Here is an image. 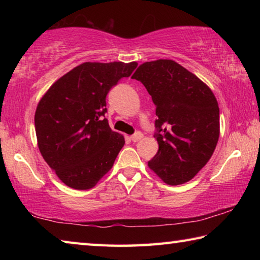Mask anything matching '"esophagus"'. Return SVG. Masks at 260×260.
I'll return each instance as SVG.
<instances>
[{
    "label": "esophagus",
    "mask_w": 260,
    "mask_h": 260,
    "mask_svg": "<svg viewBox=\"0 0 260 260\" xmlns=\"http://www.w3.org/2000/svg\"><path fill=\"white\" fill-rule=\"evenodd\" d=\"M142 138H143V134L141 133V132H136L134 135L131 136V140L133 141V142H138V141H140Z\"/></svg>",
    "instance_id": "obj_1"
}]
</instances>
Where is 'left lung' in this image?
Listing matches in <instances>:
<instances>
[{
    "label": "left lung",
    "mask_w": 260,
    "mask_h": 260,
    "mask_svg": "<svg viewBox=\"0 0 260 260\" xmlns=\"http://www.w3.org/2000/svg\"><path fill=\"white\" fill-rule=\"evenodd\" d=\"M141 81L156 105L155 139L159 149L148 161L167 184L191 180L217 147L219 107L208 85L172 59L141 64L132 76Z\"/></svg>",
    "instance_id": "obj_1"
}]
</instances>
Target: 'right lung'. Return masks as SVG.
Segmentation results:
<instances>
[{"label":"right lung","mask_w":260,"mask_h":260,"mask_svg":"<svg viewBox=\"0 0 260 260\" xmlns=\"http://www.w3.org/2000/svg\"><path fill=\"white\" fill-rule=\"evenodd\" d=\"M136 61H86L52 83L39 102L34 122L43 159L68 187L87 190L107 174L125 144L103 119L107 95Z\"/></svg>","instance_id":"obj_1"}]
</instances>
